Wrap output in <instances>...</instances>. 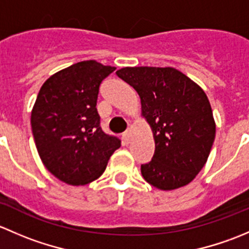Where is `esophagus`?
<instances>
[{
    "mask_svg": "<svg viewBox=\"0 0 249 249\" xmlns=\"http://www.w3.org/2000/svg\"><path fill=\"white\" fill-rule=\"evenodd\" d=\"M123 140H124L125 143H129V141H130V132L129 131H125L124 134H123Z\"/></svg>",
    "mask_w": 249,
    "mask_h": 249,
    "instance_id": "obj_1",
    "label": "esophagus"
}]
</instances>
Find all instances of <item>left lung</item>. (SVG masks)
<instances>
[{"label":"left lung","mask_w":249,"mask_h":249,"mask_svg":"<svg viewBox=\"0 0 249 249\" xmlns=\"http://www.w3.org/2000/svg\"><path fill=\"white\" fill-rule=\"evenodd\" d=\"M117 76L139 94L155 150L141 165L153 187L173 190L189 184L205 166L215 137V123L205 91L173 67H124Z\"/></svg>","instance_id":"8db88e82"}]
</instances>
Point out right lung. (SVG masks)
Returning a JSON list of instances; mask_svg holds the SVG:
<instances>
[{
  "mask_svg": "<svg viewBox=\"0 0 249 249\" xmlns=\"http://www.w3.org/2000/svg\"><path fill=\"white\" fill-rule=\"evenodd\" d=\"M115 67L80 61L49 77L31 113L35 143L47 170L70 185H84L106 170L120 140L100 126L99 88Z\"/></svg>",
  "mask_w": 249,
  "mask_h": 249,
  "instance_id": "1",
  "label": "right lung"
}]
</instances>
